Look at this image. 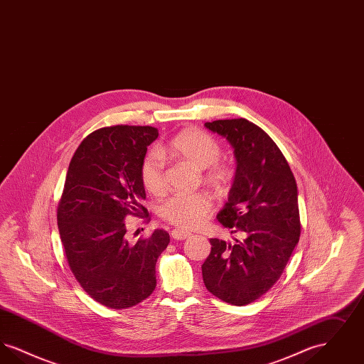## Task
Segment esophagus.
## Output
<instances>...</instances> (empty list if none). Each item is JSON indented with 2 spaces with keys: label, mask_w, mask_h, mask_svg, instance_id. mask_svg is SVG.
<instances>
[{
  "label": "esophagus",
  "mask_w": 364,
  "mask_h": 364,
  "mask_svg": "<svg viewBox=\"0 0 364 364\" xmlns=\"http://www.w3.org/2000/svg\"><path fill=\"white\" fill-rule=\"evenodd\" d=\"M171 236H172V239H174V240H186V239L190 237L191 233L187 232V230H183V229H173L171 232Z\"/></svg>",
  "instance_id": "obj_1"
}]
</instances>
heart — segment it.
<instances>
[{
	"mask_svg": "<svg viewBox=\"0 0 364 364\" xmlns=\"http://www.w3.org/2000/svg\"><path fill=\"white\" fill-rule=\"evenodd\" d=\"M162 156L183 159L198 169H205V178L215 187H224L232 178L230 168L218 162L221 147L218 141L206 132L188 128L177 134L165 147L159 150ZM143 187L153 195L165 190V178L161 161L156 154L147 156L140 169ZM211 210V199L208 193L177 195L165 202L161 208V217L172 225L181 229H193L200 225Z\"/></svg>",
	"mask_w": 364,
	"mask_h": 364,
	"instance_id": "b5f03b06",
	"label": "heart"
}]
</instances>
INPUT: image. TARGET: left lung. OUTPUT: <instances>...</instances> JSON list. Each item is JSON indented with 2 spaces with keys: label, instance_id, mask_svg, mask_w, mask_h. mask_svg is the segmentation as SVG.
Listing matches in <instances>:
<instances>
[{
  "label": "left lung",
  "instance_id": "left-lung-1",
  "mask_svg": "<svg viewBox=\"0 0 364 364\" xmlns=\"http://www.w3.org/2000/svg\"><path fill=\"white\" fill-rule=\"evenodd\" d=\"M205 127L233 149L236 172L217 218L239 237L210 239L203 281L223 301L245 306L277 282L299 242L297 186L277 144L255 124L233 119Z\"/></svg>",
  "mask_w": 364,
  "mask_h": 364
}]
</instances>
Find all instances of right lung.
<instances>
[{
  "label": "right lung",
  "mask_w": 364,
  "mask_h": 364,
  "mask_svg": "<svg viewBox=\"0 0 364 364\" xmlns=\"http://www.w3.org/2000/svg\"><path fill=\"white\" fill-rule=\"evenodd\" d=\"M156 138L153 127L101 128L82 141L68 168L57 211L61 242L77 282L109 309L153 294L156 259L171 240L164 229L136 244L125 236L127 215L147 211L140 169Z\"/></svg>",
  "instance_id": "1"
}]
</instances>
